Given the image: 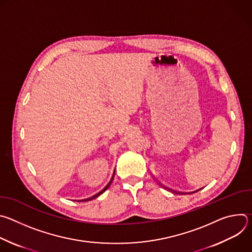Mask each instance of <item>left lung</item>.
I'll use <instances>...</instances> for the list:
<instances>
[{"label": "left lung", "instance_id": "8db88e82", "mask_svg": "<svg viewBox=\"0 0 252 252\" xmlns=\"http://www.w3.org/2000/svg\"><path fill=\"white\" fill-rule=\"evenodd\" d=\"M166 189V188H165ZM169 190H171L172 192H175V193H179V194H181V193H183V192H178V191H174V190H172V189H169ZM198 190H200V189H197V190H195L194 192H196V191H198Z\"/></svg>", "mask_w": 252, "mask_h": 252}]
</instances>
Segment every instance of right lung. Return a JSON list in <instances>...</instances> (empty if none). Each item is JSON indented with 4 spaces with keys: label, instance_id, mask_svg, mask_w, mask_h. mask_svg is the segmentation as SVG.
Returning <instances> with one entry per match:
<instances>
[{
    "label": "right lung",
    "instance_id": "1",
    "mask_svg": "<svg viewBox=\"0 0 252 252\" xmlns=\"http://www.w3.org/2000/svg\"><path fill=\"white\" fill-rule=\"evenodd\" d=\"M115 171H116V169H115ZM115 171H114V174H113V177H112V179L110 181V183L107 184L105 187H104V189H102L99 192H97L96 194H94V195H93V196H91V197H89V198H86V199H82V200H79V201H89V200H92V199H94V198H96L97 196H99L101 193H103L107 189L110 188V186H111V184L113 183V179H114V176H115Z\"/></svg>",
    "mask_w": 252,
    "mask_h": 252
}]
</instances>
